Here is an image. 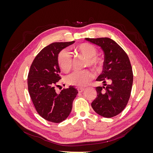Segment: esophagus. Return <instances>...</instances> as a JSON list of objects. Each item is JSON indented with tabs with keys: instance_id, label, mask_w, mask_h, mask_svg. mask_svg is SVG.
<instances>
[{
	"instance_id": "esophagus-1",
	"label": "esophagus",
	"mask_w": 153,
	"mask_h": 153,
	"mask_svg": "<svg viewBox=\"0 0 153 153\" xmlns=\"http://www.w3.org/2000/svg\"><path fill=\"white\" fill-rule=\"evenodd\" d=\"M77 90H78V92H82L83 91H84V90H85V89L84 88H81V87H78V89H77Z\"/></svg>"
}]
</instances>
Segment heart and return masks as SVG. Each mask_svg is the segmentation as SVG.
I'll return each mask as SVG.
<instances>
[{
    "label": "heart",
    "mask_w": 153,
    "mask_h": 153,
    "mask_svg": "<svg viewBox=\"0 0 153 153\" xmlns=\"http://www.w3.org/2000/svg\"><path fill=\"white\" fill-rule=\"evenodd\" d=\"M77 52L87 59L86 65L95 69H98L103 63L102 59L97 56L98 50L91 44L84 43L78 45ZM57 62L59 67L64 72L69 71L72 68L73 60L71 54L66 49L62 50L58 54ZM94 74L90 69L83 71H76L69 74L66 77L68 84L77 87H85L93 79Z\"/></svg>",
    "instance_id": "1"
}]
</instances>
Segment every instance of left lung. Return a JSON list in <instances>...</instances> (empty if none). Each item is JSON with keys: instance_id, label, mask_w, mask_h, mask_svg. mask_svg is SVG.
Wrapping results in <instances>:
<instances>
[{"instance_id": "left-lung-1", "label": "left lung", "mask_w": 153, "mask_h": 153, "mask_svg": "<svg viewBox=\"0 0 153 153\" xmlns=\"http://www.w3.org/2000/svg\"><path fill=\"white\" fill-rule=\"evenodd\" d=\"M100 46L105 53L103 71L97 81L103 83L96 87L97 97L91 106L95 112L105 117H112L121 113L130 98L133 85L132 68L127 53L108 38H85ZM106 81L109 85L106 84Z\"/></svg>"}]
</instances>
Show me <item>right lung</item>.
<instances>
[{
	"label": "right lung",
	"instance_id": "1",
	"mask_svg": "<svg viewBox=\"0 0 153 153\" xmlns=\"http://www.w3.org/2000/svg\"><path fill=\"white\" fill-rule=\"evenodd\" d=\"M56 42L41 50L32 62L27 78L28 90L34 107L40 116L50 122L59 123L70 114L73 101L78 94L74 86L55 92L61 79L57 56L61 51L74 43Z\"/></svg>",
	"mask_w": 153,
	"mask_h": 153
}]
</instances>
